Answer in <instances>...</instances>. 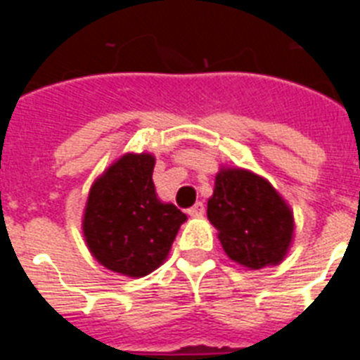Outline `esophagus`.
<instances>
[{
	"mask_svg": "<svg viewBox=\"0 0 360 360\" xmlns=\"http://www.w3.org/2000/svg\"><path fill=\"white\" fill-rule=\"evenodd\" d=\"M203 212H205V207H203L202 202H196L193 207L187 211V214L193 216V218H200V216H203Z\"/></svg>",
	"mask_w": 360,
	"mask_h": 360,
	"instance_id": "1",
	"label": "esophagus"
}]
</instances>
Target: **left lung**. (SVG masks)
I'll use <instances>...</instances> for the list:
<instances>
[{
  "instance_id": "8db88e82",
  "label": "left lung",
  "mask_w": 360,
  "mask_h": 360,
  "mask_svg": "<svg viewBox=\"0 0 360 360\" xmlns=\"http://www.w3.org/2000/svg\"><path fill=\"white\" fill-rule=\"evenodd\" d=\"M207 218L232 262L257 270L278 265L294 234V216L278 191L245 169H221L207 202Z\"/></svg>"
}]
</instances>
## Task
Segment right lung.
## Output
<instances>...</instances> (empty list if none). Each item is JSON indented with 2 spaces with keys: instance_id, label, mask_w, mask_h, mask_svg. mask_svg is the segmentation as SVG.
I'll return each instance as SVG.
<instances>
[{
  "instance_id": "1",
  "label": "right lung",
  "mask_w": 360,
  "mask_h": 360,
  "mask_svg": "<svg viewBox=\"0 0 360 360\" xmlns=\"http://www.w3.org/2000/svg\"><path fill=\"white\" fill-rule=\"evenodd\" d=\"M153 167L155 158L148 153L119 158L91 187L82 219L95 259L129 278L162 265L187 219L173 203L157 198Z\"/></svg>"
}]
</instances>
